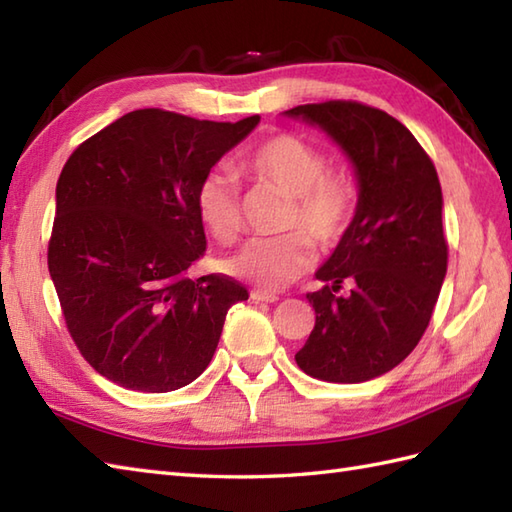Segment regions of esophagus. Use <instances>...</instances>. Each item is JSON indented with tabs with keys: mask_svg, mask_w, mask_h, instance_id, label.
Here are the masks:
<instances>
[{
	"mask_svg": "<svg viewBox=\"0 0 512 512\" xmlns=\"http://www.w3.org/2000/svg\"><path fill=\"white\" fill-rule=\"evenodd\" d=\"M250 299L255 303H275L279 297L273 295V292H264V290H250Z\"/></svg>",
	"mask_w": 512,
	"mask_h": 512,
	"instance_id": "34e87169",
	"label": "esophagus"
}]
</instances>
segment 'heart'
Here are the masks:
<instances>
[{
  "mask_svg": "<svg viewBox=\"0 0 512 512\" xmlns=\"http://www.w3.org/2000/svg\"><path fill=\"white\" fill-rule=\"evenodd\" d=\"M328 165V154L310 140L277 134L250 149L239 167L255 182L290 195L284 228H301L314 246L332 248L350 231L358 191L350 173L328 169ZM198 215L217 242H235L242 233L244 217L239 184L231 173L213 171L202 180ZM305 236L292 231L250 239L228 259L226 270L262 290L286 288L312 264V246Z\"/></svg>",
  "mask_w": 512,
  "mask_h": 512,
  "instance_id": "b5f03b06",
  "label": "heart"
}]
</instances>
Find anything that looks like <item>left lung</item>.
Here are the masks:
<instances>
[{
	"label": "left lung",
	"instance_id": "8db88e82",
	"mask_svg": "<svg viewBox=\"0 0 512 512\" xmlns=\"http://www.w3.org/2000/svg\"><path fill=\"white\" fill-rule=\"evenodd\" d=\"M286 114L328 132L361 187L350 231L317 270L325 286L306 295L317 319L295 361L325 383H363L405 361L436 308L449 262L438 171L376 107L325 101Z\"/></svg>",
	"mask_w": 512,
	"mask_h": 512
}]
</instances>
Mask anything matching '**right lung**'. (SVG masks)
I'll use <instances>...</instances> for the list:
<instances>
[{
    "instance_id": "right-lung-1",
    "label": "right lung",
    "mask_w": 512,
    "mask_h": 512,
    "mask_svg": "<svg viewBox=\"0 0 512 512\" xmlns=\"http://www.w3.org/2000/svg\"><path fill=\"white\" fill-rule=\"evenodd\" d=\"M257 123L134 110L65 162L48 270L74 345L112 383L147 394L193 383L228 308L248 299L233 277L189 268L206 250L200 184Z\"/></svg>"
}]
</instances>
